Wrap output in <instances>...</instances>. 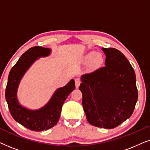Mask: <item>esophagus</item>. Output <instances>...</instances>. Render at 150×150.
<instances>
[{
    "instance_id": "34e87169",
    "label": "esophagus",
    "mask_w": 150,
    "mask_h": 150,
    "mask_svg": "<svg viewBox=\"0 0 150 150\" xmlns=\"http://www.w3.org/2000/svg\"><path fill=\"white\" fill-rule=\"evenodd\" d=\"M80 84H81V81L79 79H75V85H76V87L78 88L79 87Z\"/></svg>"
}]
</instances>
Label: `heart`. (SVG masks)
<instances>
[{"instance_id":"b5f03b06","label":"heart","mask_w":150,"mask_h":150,"mask_svg":"<svg viewBox=\"0 0 150 150\" xmlns=\"http://www.w3.org/2000/svg\"><path fill=\"white\" fill-rule=\"evenodd\" d=\"M84 61H89V67L91 69H97L101 66L104 62V57L100 52H95L91 51L87 54L84 57Z\"/></svg>"}]
</instances>
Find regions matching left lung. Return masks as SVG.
<instances>
[{
	"instance_id": "left-lung-1",
	"label": "left lung",
	"mask_w": 150,
	"mask_h": 150,
	"mask_svg": "<svg viewBox=\"0 0 150 150\" xmlns=\"http://www.w3.org/2000/svg\"><path fill=\"white\" fill-rule=\"evenodd\" d=\"M105 66L81 76L79 89L87 120L94 126H118L132 115L138 100L136 76L117 49L102 48Z\"/></svg>"
}]
</instances>
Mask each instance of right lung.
<instances>
[{
	"mask_svg": "<svg viewBox=\"0 0 150 150\" xmlns=\"http://www.w3.org/2000/svg\"><path fill=\"white\" fill-rule=\"evenodd\" d=\"M50 53V49L42 46L29 48L11 69L8 76L5 98L10 113L16 122L34 131L46 130L57 124L65 100L75 89L74 81L71 79L65 87L57 89L48 104L40 109L30 110L20 105L16 94L22 77L38 57H46Z\"/></svg>",
	"mask_w": 150,
	"mask_h": 150,
	"instance_id": "1",
	"label": "right lung"
}]
</instances>
